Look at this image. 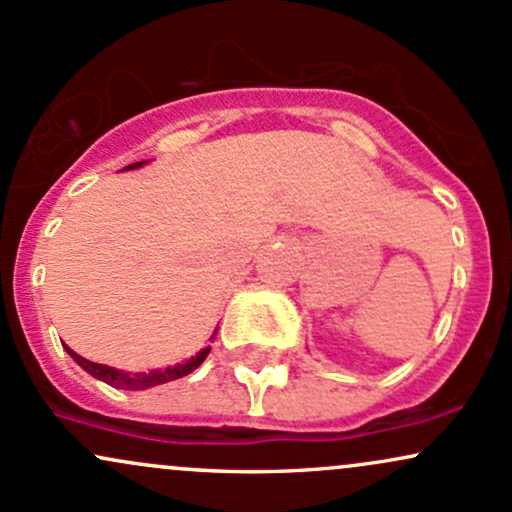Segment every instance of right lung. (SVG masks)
<instances>
[{
  "label": "right lung",
  "mask_w": 512,
  "mask_h": 512,
  "mask_svg": "<svg viewBox=\"0 0 512 512\" xmlns=\"http://www.w3.org/2000/svg\"><path fill=\"white\" fill-rule=\"evenodd\" d=\"M142 163L144 161L132 163V166H127V168H137V166H142ZM214 337H216V332H214ZM214 337H211V342H214ZM64 349H67V354L72 356L81 368L88 370L93 378L103 380V383L113 385V387H117V390H146V387H156V385L170 383V380H178V378H185V375H190L192 370L202 366L204 358L209 356L211 346L199 351V354L195 358H190L187 363H178V366L166 368V370H151V373H125V370H117V368L103 366V363H93V361H88V358H81L79 354H74L69 346H64Z\"/></svg>",
  "instance_id": "1"
}]
</instances>
